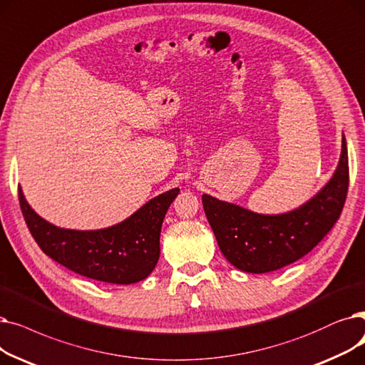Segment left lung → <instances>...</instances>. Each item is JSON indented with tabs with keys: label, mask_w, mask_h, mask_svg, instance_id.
<instances>
[{
	"label": "left lung",
	"mask_w": 365,
	"mask_h": 365,
	"mask_svg": "<svg viewBox=\"0 0 365 365\" xmlns=\"http://www.w3.org/2000/svg\"><path fill=\"white\" fill-rule=\"evenodd\" d=\"M348 187V147L343 135L334 175L297 210L263 215L210 195L202 196V203L222 255L242 272L267 273L297 262L319 244L339 220Z\"/></svg>",
	"instance_id": "8db88e82"
}]
</instances>
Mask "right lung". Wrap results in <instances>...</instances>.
Returning a JSON list of instances; mask_svg holds the SVG:
<instances>
[{
	"label": "right lung",
	"instance_id": "1",
	"mask_svg": "<svg viewBox=\"0 0 365 365\" xmlns=\"http://www.w3.org/2000/svg\"><path fill=\"white\" fill-rule=\"evenodd\" d=\"M178 193L180 188H172L125 221L101 230L56 227L32 210L22 188L19 203L32 237L46 255L89 279L129 285L145 279L158 264L163 218Z\"/></svg>",
	"mask_w": 365,
	"mask_h": 365
}]
</instances>
